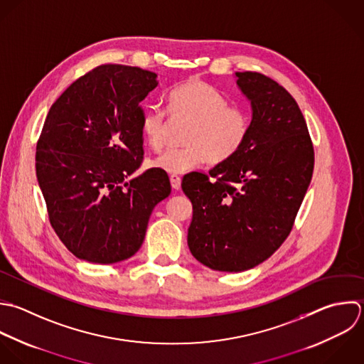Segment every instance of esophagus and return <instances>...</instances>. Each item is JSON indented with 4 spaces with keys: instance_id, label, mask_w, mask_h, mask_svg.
<instances>
[{
    "instance_id": "esophagus-1",
    "label": "esophagus",
    "mask_w": 364,
    "mask_h": 364,
    "mask_svg": "<svg viewBox=\"0 0 364 364\" xmlns=\"http://www.w3.org/2000/svg\"><path fill=\"white\" fill-rule=\"evenodd\" d=\"M170 183L174 190H180L181 187V178L178 176H170Z\"/></svg>"
}]
</instances>
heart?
<instances>
[{"label":"heart","instance_id":"b5f03b06","mask_svg":"<svg viewBox=\"0 0 364 364\" xmlns=\"http://www.w3.org/2000/svg\"><path fill=\"white\" fill-rule=\"evenodd\" d=\"M170 112L176 117L193 120L183 149H168L153 160V167L167 174H184L208 161L213 166L230 161L244 147L251 117L238 106H228L227 97L210 83L191 77L177 85L168 95ZM167 116L159 107L146 109L140 127L146 143L160 150L164 143Z\"/></svg>","mask_w":364,"mask_h":364}]
</instances>
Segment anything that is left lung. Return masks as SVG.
<instances>
[{"label": "left lung", "mask_w": 364, "mask_h": 364, "mask_svg": "<svg viewBox=\"0 0 364 364\" xmlns=\"http://www.w3.org/2000/svg\"><path fill=\"white\" fill-rule=\"evenodd\" d=\"M252 119L244 147L181 188L193 204L188 248L203 265L242 272L268 259L289 235L314 173V146L295 99L258 72H235Z\"/></svg>", "instance_id": "1"}]
</instances>
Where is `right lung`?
I'll return each mask as SVG.
<instances>
[{
    "instance_id": "1",
    "label": "right lung",
    "mask_w": 364,
    "mask_h": 364,
    "mask_svg": "<svg viewBox=\"0 0 364 364\" xmlns=\"http://www.w3.org/2000/svg\"><path fill=\"white\" fill-rule=\"evenodd\" d=\"M159 85L136 66L102 65L50 106L36 144V178L52 228L79 259L114 264L141 247L167 173L130 177L143 157L140 103Z\"/></svg>"
}]
</instances>
